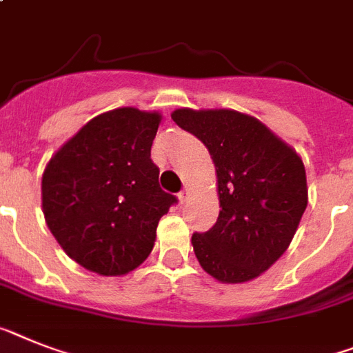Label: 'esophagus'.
<instances>
[{
    "mask_svg": "<svg viewBox=\"0 0 353 353\" xmlns=\"http://www.w3.org/2000/svg\"><path fill=\"white\" fill-rule=\"evenodd\" d=\"M177 197H179L181 203H185V201H188V197H190V190H188V188H183V190L177 194Z\"/></svg>",
    "mask_w": 353,
    "mask_h": 353,
    "instance_id": "obj_1",
    "label": "esophagus"
}]
</instances>
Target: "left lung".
Instances as JSON below:
<instances>
[{
  "instance_id": "obj_1",
  "label": "left lung",
  "mask_w": 353,
  "mask_h": 353,
  "mask_svg": "<svg viewBox=\"0 0 353 353\" xmlns=\"http://www.w3.org/2000/svg\"><path fill=\"white\" fill-rule=\"evenodd\" d=\"M172 120L208 147L217 168L221 212L192 235L195 256L219 282L253 280L289 248L307 208L300 156L242 112L177 109Z\"/></svg>"
}]
</instances>
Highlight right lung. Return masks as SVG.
<instances>
[{
  "label": "right lung",
  "mask_w": 353,
  "mask_h": 353,
  "mask_svg": "<svg viewBox=\"0 0 353 353\" xmlns=\"http://www.w3.org/2000/svg\"><path fill=\"white\" fill-rule=\"evenodd\" d=\"M159 120L134 108L103 112L50 159L44 219L82 268L103 276L136 269L152 251L159 219L177 204L150 159Z\"/></svg>",
  "instance_id": "right-lung-1"
}]
</instances>
